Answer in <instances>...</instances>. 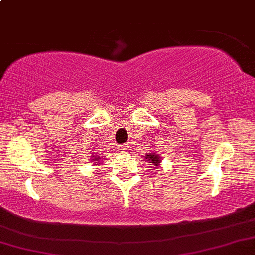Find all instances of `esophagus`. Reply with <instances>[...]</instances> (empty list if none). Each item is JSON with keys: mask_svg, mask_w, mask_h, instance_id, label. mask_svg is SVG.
Wrapping results in <instances>:
<instances>
[{"mask_svg": "<svg viewBox=\"0 0 255 255\" xmlns=\"http://www.w3.org/2000/svg\"><path fill=\"white\" fill-rule=\"evenodd\" d=\"M118 148H119V151H120V152H122V153H127L128 148H129V146H128L127 143H126V145H119V146H118Z\"/></svg>", "mask_w": 255, "mask_h": 255, "instance_id": "esophagus-1", "label": "esophagus"}]
</instances>
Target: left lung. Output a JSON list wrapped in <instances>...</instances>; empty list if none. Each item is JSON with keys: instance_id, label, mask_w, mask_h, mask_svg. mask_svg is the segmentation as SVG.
Segmentation results:
<instances>
[{"instance_id": "8db88e82", "label": "left lung", "mask_w": 255, "mask_h": 255, "mask_svg": "<svg viewBox=\"0 0 255 255\" xmlns=\"http://www.w3.org/2000/svg\"><path fill=\"white\" fill-rule=\"evenodd\" d=\"M145 158L147 159V162H152L154 166H158L159 162H160V157L155 154V153H149V154H147Z\"/></svg>"}]
</instances>
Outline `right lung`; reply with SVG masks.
Segmentation results:
<instances>
[{"mask_svg":"<svg viewBox=\"0 0 255 255\" xmlns=\"http://www.w3.org/2000/svg\"><path fill=\"white\" fill-rule=\"evenodd\" d=\"M101 159V155H97V157H95L94 159H93V161H96V162H93V164H98V160H100Z\"/></svg>","mask_w":255,"mask_h":255,"instance_id":"1","label":"right lung"}]
</instances>
